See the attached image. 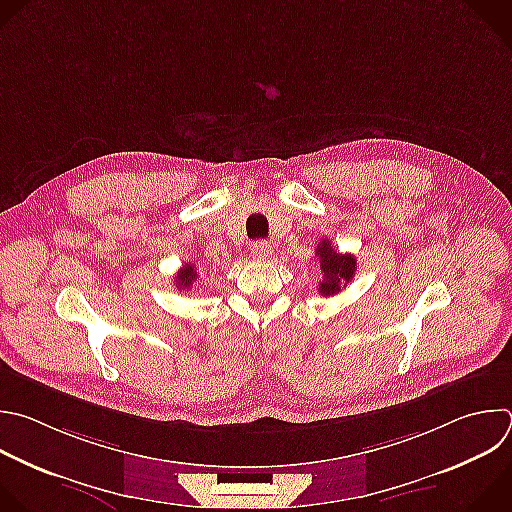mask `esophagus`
I'll return each instance as SVG.
<instances>
[{
	"label": "esophagus",
	"instance_id": "obj_1",
	"mask_svg": "<svg viewBox=\"0 0 512 512\" xmlns=\"http://www.w3.org/2000/svg\"><path fill=\"white\" fill-rule=\"evenodd\" d=\"M251 257H253L255 261H269V259L275 257V249H273L269 243L261 241V243H255V245L251 247Z\"/></svg>",
	"mask_w": 512,
	"mask_h": 512
}]
</instances>
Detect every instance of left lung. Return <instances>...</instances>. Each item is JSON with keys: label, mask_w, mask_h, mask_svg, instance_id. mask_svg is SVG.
Here are the masks:
<instances>
[{"label": "left lung", "mask_w": 512, "mask_h": 512, "mask_svg": "<svg viewBox=\"0 0 512 512\" xmlns=\"http://www.w3.org/2000/svg\"><path fill=\"white\" fill-rule=\"evenodd\" d=\"M315 255L319 259V269L323 279L319 281V295H335L342 291L356 275V257L352 253H339L329 239H321Z\"/></svg>", "instance_id": "left-lung-1"}]
</instances>
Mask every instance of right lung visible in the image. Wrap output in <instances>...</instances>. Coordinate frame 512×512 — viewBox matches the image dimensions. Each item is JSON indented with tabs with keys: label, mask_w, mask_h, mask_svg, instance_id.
<instances>
[{
	"label": "right lung",
	"mask_w": 512,
	"mask_h": 512,
	"mask_svg": "<svg viewBox=\"0 0 512 512\" xmlns=\"http://www.w3.org/2000/svg\"><path fill=\"white\" fill-rule=\"evenodd\" d=\"M197 265L195 263H191V261H187L183 267H181V271L177 273V287H179V291H189L191 287H193V281H195V277H197Z\"/></svg>",
	"instance_id": "add662e5"
}]
</instances>
